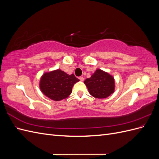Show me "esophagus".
<instances>
[{
	"label": "esophagus",
	"mask_w": 159,
	"mask_h": 159,
	"mask_svg": "<svg viewBox=\"0 0 159 159\" xmlns=\"http://www.w3.org/2000/svg\"><path fill=\"white\" fill-rule=\"evenodd\" d=\"M79 80L80 81H84V77H82V76H80V77H79Z\"/></svg>",
	"instance_id": "esophagus-1"
}]
</instances>
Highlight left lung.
Wrapping results in <instances>:
<instances>
[{
	"label": "left lung",
	"mask_w": 159,
	"mask_h": 159,
	"mask_svg": "<svg viewBox=\"0 0 159 159\" xmlns=\"http://www.w3.org/2000/svg\"><path fill=\"white\" fill-rule=\"evenodd\" d=\"M84 84L89 93L95 98H106L113 93L115 81L113 76L107 72L97 70L90 78L86 79Z\"/></svg>",
	"instance_id": "8db88e82"
}]
</instances>
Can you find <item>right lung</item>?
I'll return each instance as SVG.
<instances>
[{"label": "right lung", "instance_id": "right-lung-1", "mask_svg": "<svg viewBox=\"0 0 159 159\" xmlns=\"http://www.w3.org/2000/svg\"><path fill=\"white\" fill-rule=\"evenodd\" d=\"M80 80L60 70L45 73L40 80V88L48 98L54 101L66 99L71 94L74 85Z\"/></svg>", "mask_w": 159, "mask_h": 159}]
</instances>
